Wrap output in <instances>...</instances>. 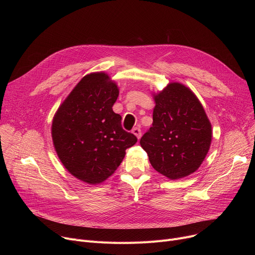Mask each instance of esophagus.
<instances>
[{
	"label": "esophagus",
	"instance_id": "esophagus-1",
	"mask_svg": "<svg viewBox=\"0 0 255 255\" xmlns=\"http://www.w3.org/2000/svg\"><path fill=\"white\" fill-rule=\"evenodd\" d=\"M132 133L137 137V139H139V138L141 137V131H140V129L137 128V127L132 130Z\"/></svg>",
	"mask_w": 255,
	"mask_h": 255
}]
</instances>
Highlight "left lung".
I'll return each mask as SVG.
<instances>
[{"mask_svg":"<svg viewBox=\"0 0 255 255\" xmlns=\"http://www.w3.org/2000/svg\"><path fill=\"white\" fill-rule=\"evenodd\" d=\"M153 124L140 138L150 163L169 180L191 175L210 150L212 125L195 94L180 83H169L153 94Z\"/></svg>","mask_w":255,"mask_h":255,"instance_id":"8db88e82","label":"left lung"}]
</instances>
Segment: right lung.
<instances>
[{"instance_id":"right-lung-1","label":"right lung","mask_w":255,"mask_h":255,"mask_svg":"<svg viewBox=\"0 0 255 255\" xmlns=\"http://www.w3.org/2000/svg\"><path fill=\"white\" fill-rule=\"evenodd\" d=\"M119 87L105 72L84 76L52 119L53 146L64 167L90 185L109 179L137 138L113 111Z\"/></svg>"}]
</instances>
